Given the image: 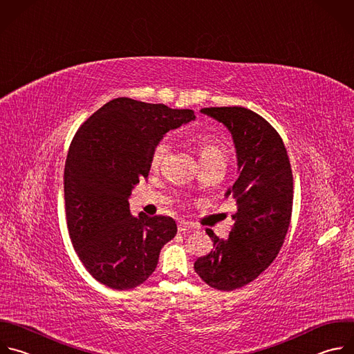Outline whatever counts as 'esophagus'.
Listing matches in <instances>:
<instances>
[{
    "label": "esophagus",
    "instance_id": "obj_1",
    "mask_svg": "<svg viewBox=\"0 0 354 354\" xmlns=\"http://www.w3.org/2000/svg\"><path fill=\"white\" fill-rule=\"evenodd\" d=\"M177 229H178V232H180V233H185V232H191V230H194V229H195V226H194V225H191V223H188V222H180V223L177 225Z\"/></svg>",
    "mask_w": 354,
    "mask_h": 354
}]
</instances>
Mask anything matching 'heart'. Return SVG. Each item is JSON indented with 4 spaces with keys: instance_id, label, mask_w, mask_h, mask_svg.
Returning <instances> with one entry per match:
<instances>
[{
    "instance_id": "b5f03b06",
    "label": "heart",
    "mask_w": 354,
    "mask_h": 354,
    "mask_svg": "<svg viewBox=\"0 0 354 354\" xmlns=\"http://www.w3.org/2000/svg\"><path fill=\"white\" fill-rule=\"evenodd\" d=\"M192 142L195 144L199 152L201 162L214 159V158H223V152H225L222 140L215 135L201 132L192 138ZM169 153H170V144L167 140H162V142H159L152 151V155H151L152 169H159L166 162Z\"/></svg>"
}]
</instances>
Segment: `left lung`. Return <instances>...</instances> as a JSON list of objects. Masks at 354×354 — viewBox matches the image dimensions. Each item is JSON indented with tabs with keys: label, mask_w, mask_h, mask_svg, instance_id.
<instances>
[{
	"label": "left lung",
	"mask_w": 354,
	"mask_h": 354,
	"mask_svg": "<svg viewBox=\"0 0 354 354\" xmlns=\"http://www.w3.org/2000/svg\"><path fill=\"white\" fill-rule=\"evenodd\" d=\"M201 113L225 124L233 136L239 178L226 192L236 201L227 240L210 229L214 248L194 269L210 288L230 292L257 279L277 257L293 209V174L277 131L245 107H206Z\"/></svg>",
	"instance_id": "obj_1"
}]
</instances>
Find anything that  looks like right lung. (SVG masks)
Wrapping results in <instances>:
<instances>
[{
	"instance_id": "right-lung-1",
	"label": "right lung",
	"mask_w": 354,
	"mask_h": 354,
	"mask_svg": "<svg viewBox=\"0 0 354 354\" xmlns=\"http://www.w3.org/2000/svg\"><path fill=\"white\" fill-rule=\"evenodd\" d=\"M194 118L188 109L118 97L77 131L64 170L66 225L84 266L104 286L127 290L144 283L176 236L174 219L144 212L135 218L128 199L148 178L163 135Z\"/></svg>"
}]
</instances>
